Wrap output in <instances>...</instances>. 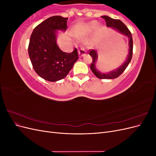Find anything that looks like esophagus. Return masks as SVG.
Listing matches in <instances>:
<instances>
[{"label": "esophagus", "instance_id": "1", "mask_svg": "<svg viewBox=\"0 0 156 156\" xmlns=\"http://www.w3.org/2000/svg\"><path fill=\"white\" fill-rule=\"evenodd\" d=\"M86 53H87V51H86V50L84 49V48H81V49L79 50V54L80 56H85Z\"/></svg>", "mask_w": 156, "mask_h": 156}]
</instances>
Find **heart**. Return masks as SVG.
I'll return each mask as SVG.
<instances>
[{
  "label": "heart",
  "instance_id": "obj_1",
  "mask_svg": "<svg viewBox=\"0 0 156 156\" xmlns=\"http://www.w3.org/2000/svg\"><path fill=\"white\" fill-rule=\"evenodd\" d=\"M97 25L98 24L96 22H95V21L92 22L90 24V29H94V28H95L97 26Z\"/></svg>",
  "mask_w": 156,
  "mask_h": 156
}]
</instances>
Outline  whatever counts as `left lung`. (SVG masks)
Segmentation results:
<instances>
[{"mask_svg":"<svg viewBox=\"0 0 156 156\" xmlns=\"http://www.w3.org/2000/svg\"><path fill=\"white\" fill-rule=\"evenodd\" d=\"M103 19H104L106 25L107 27H112L114 29L120 32L121 34H124L129 37V53L128 56L125 62L122 64L120 66L115 70L112 71L111 72H108L107 73H103L99 72L98 69H96L95 67V63L97 60L98 55L96 51L95 50L90 49L89 50V55L92 56V62L90 64V69L92 72L96 76L101 79H112L117 78L119 77L120 75L124 72V70L127 67V66L129 64L130 61L132 58V55H133V38H132L131 33L129 30L127 29V27L119 20H115V19H112L109 17L104 16H101Z\"/></svg>","mask_w":156,"mask_h":156,"instance_id":"left-lung-1","label":"left lung"}]
</instances>
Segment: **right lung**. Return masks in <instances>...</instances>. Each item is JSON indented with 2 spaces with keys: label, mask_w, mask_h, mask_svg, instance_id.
I'll return each instance as SVG.
<instances>
[{
  "label": "right lung",
  "mask_w": 156,
  "mask_h": 156,
  "mask_svg": "<svg viewBox=\"0 0 156 156\" xmlns=\"http://www.w3.org/2000/svg\"><path fill=\"white\" fill-rule=\"evenodd\" d=\"M68 19L59 16L49 17L36 26L30 36L28 50L33 68L48 81L64 79L79 59L76 48L72 53H65L56 42V30H66Z\"/></svg>",
  "instance_id": "right-lung-1"
}]
</instances>
